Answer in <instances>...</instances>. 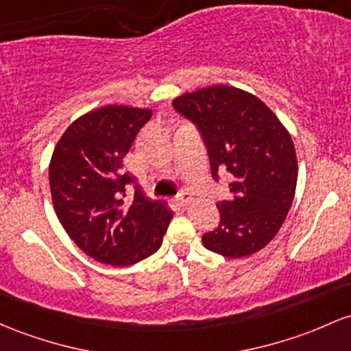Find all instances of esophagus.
Here are the masks:
<instances>
[{
  "mask_svg": "<svg viewBox=\"0 0 351 351\" xmlns=\"http://www.w3.org/2000/svg\"><path fill=\"white\" fill-rule=\"evenodd\" d=\"M175 202L178 203L180 206H186V205H190V203H191V195H190V193H186V191H182V193L176 195Z\"/></svg>",
  "mask_w": 351,
  "mask_h": 351,
  "instance_id": "1",
  "label": "esophagus"
}]
</instances>
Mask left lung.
Wrapping results in <instances>:
<instances>
[{
  "label": "left lung",
  "instance_id": "left-lung-1",
  "mask_svg": "<svg viewBox=\"0 0 351 351\" xmlns=\"http://www.w3.org/2000/svg\"><path fill=\"white\" fill-rule=\"evenodd\" d=\"M173 106L198 126L213 178L218 171L232 178V198L217 203L219 225L203 245L226 258L260 252L293 203L298 163L290 133L260 98L228 84L184 93Z\"/></svg>",
  "mask_w": 351,
  "mask_h": 351
}]
</instances>
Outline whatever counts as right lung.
<instances>
[{
    "instance_id": "add662e5",
    "label": "right lung",
    "mask_w": 351,
    "mask_h": 351,
    "mask_svg": "<svg viewBox=\"0 0 351 351\" xmlns=\"http://www.w3.org/2000/svg\"><path fill=\"white\" fill-rule=\"evenodd\" d=\"M148 108L106 105L88 111L60 138L49 161V190L68 237L99 263L130 267L156 252L173 218L123 173V158L152 118Z\"/></svg>"
}]
</instances>
